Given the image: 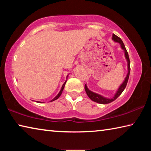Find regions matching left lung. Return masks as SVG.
Here are the masks:
<instances>
[{"label": "left lung", "instance_id": "obj_1", "mask_svg": "<svg viewBox=\"0 0 151 151\" xmlns=\"http://www.w3.org/2000/svg\"><path fill=\"white\" fill-rule=\"evenodd\" d=\"M112 40H113L114 41L120 43V45H121V48L124 50L125 57H126L127 60V62H128V70H129V72H128V74H127V75L126 76V78H125V79H124V82L122 83V84L121 85V86H120L119 88L118 89V91H117L116 93L114 94L113 98H112V99L104 98V97L101 96L100 94H98L96 93H93V92H92L90 90H88L87 86H86V85H85V91H86V94H87L88 96L91 99L92 101H94V102H96V103H97L108 104V103H111V102H112V101H114V100H116V99L118 98V97L120 95H121V93L124 90V88H125V87H126V86L127 85L128 81H129V75H130V71H131V63H130V59H129V54H128L127 50L126 49V48H125V46H124V43H123V42H122V40H121V38H119V37H117L116 35L113 34V35H112Z\"/></svg>", "mask_w": 151, "mask_h": 151}]
</instances>
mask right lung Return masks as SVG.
Here are the masks:
<instances>
[{
  "label": "right lung",
  "mask_w": 151,
  "mask_h": 151,
  "mask_svg": "<svg viewBox=\"0 0 151 151\" xmlns=\"http://www.w3.org/2000/svg\"><path fill=\"white\" fill-rule=\"evenodd\" d=\"M66 82V81L65 82V83H64L63 85V86H62V88H61V89H60V92H59V93H58V94H57V96H56L55 98H54V99H52V101H51V102H52V101H55V100H57V99H58V97H59V96L61 95V94H62V92H63V89H64V88H65V86ZM38 103H40V102H38Z\"/></svg>",
  "instance_id": "add662e5"
}]
</instances>
